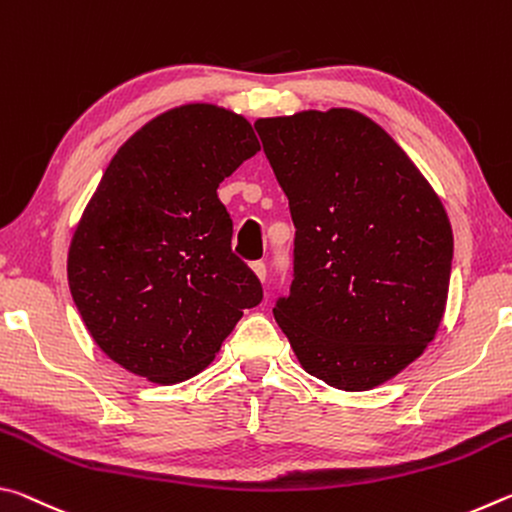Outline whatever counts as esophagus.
I'll return each mask as SVG.
<instances>
[{
  "instance_id": "esophagus-1",
  "label": "esophagus",
  "mask_w": 512,
  "mask_h": 512,
  "mask_svg": "<svg viewBox=\"0 0 512 512\" xmlns=\"http://www.w3.org/2000/svg\"><path fill=\"white\" fill-rule=\"evenodd\" d=\"M250 268H253V273L259 277V280H266V264L264 262H253L250 264Z\"/></svg>"
}]
</instances>
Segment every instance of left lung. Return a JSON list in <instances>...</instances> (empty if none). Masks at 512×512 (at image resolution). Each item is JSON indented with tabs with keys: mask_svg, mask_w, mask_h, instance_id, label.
Masks as SVG:
<instances>
[{
	"mask_svg": "<svg viewBox=\"0 0 512 512\" xmlns=\"http://www.w3.org/2000/svg\"><path fill=\"white\" fill-rule=\"evenodd\" d=\"M296 225L273 307L309 375L370 391L420 357L445 314L454 235L438 194L384 128L350 108L257 119Z\"/></svg>",
	"mask_w": 512,
	"mask_h": 512,
	"instance_id": "obj_1",
	"label": "left lung"
}]
</instances>
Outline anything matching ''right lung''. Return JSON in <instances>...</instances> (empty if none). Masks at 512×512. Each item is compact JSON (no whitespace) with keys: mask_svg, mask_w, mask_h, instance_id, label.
<instances>
[{"mask_svg":"<svg viewBox=\"0 0 512 512\" xmlns=\"http://www.w3.org/2000/svg\"><path fill=\"white\" fill-rule=\"evenodd\" d=\"M259 151L248 121L212 103L162 112L110 160L76 225L69 291L121 368L176 384L207 368L262 284L232 253L223 178Z\"/></svg>","mask_w":512,"mask_h":512,"instance_id":"add662e5","label":"right lung"}]
</instances>
